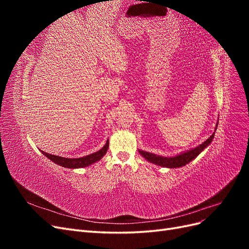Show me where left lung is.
<instances>
[{
  "instance_id": "obj_1",
  "label": "left lung",
  "mask_w": 249,
  "mask_h": 249,
  "mask_svg": "<svg viewBox=\"0 0 249 249\" xmlns=\"http://www.w3.org/2000/svg\"><path fill=\"white\" fill-rule=\"evenodd\" d=\"M215 129H217V125ZM215 132L212 134V136H210L202 144L198 145L197 147L192 148L190 150H187L185 153L179 154L175 157H162V156H158L152 153H147L144 152V150H139L140 155L143 156L144 159H146L148 162L154 163L156 165H159V166L162 167H167V168H177V167H182L185 166L186 164L191 162L193 159H195L203 149H205L211 142H212L214 138Z\"/></svg>"
}]
</instances>
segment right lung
<instances>
[{
    "instance_id": "add662e5",
    "label": "right lung",
    "mask_w": 249,
    "mask_h": 249,
    "mask_svg": "<svg viewBox=\"0 0 249 249\" xmlns=\"http://www.w3.org/2000/svg\"><path fill=\"white\" fill-rule=\"evenodd\" d=\"M109 147V140H107L106 144L103 146V148H101L99 152L93 153L91 155H88L85 157L82 158H74V159H69V158H64V157H59V156H55V155H50L46 152L41 150V153L48 157L51 161H53L54 163L60 165L62 167H66V168H83L89 166L97 161H100L102 158L106 155L107 150Z\"/></svg>"
}]
</instances>
